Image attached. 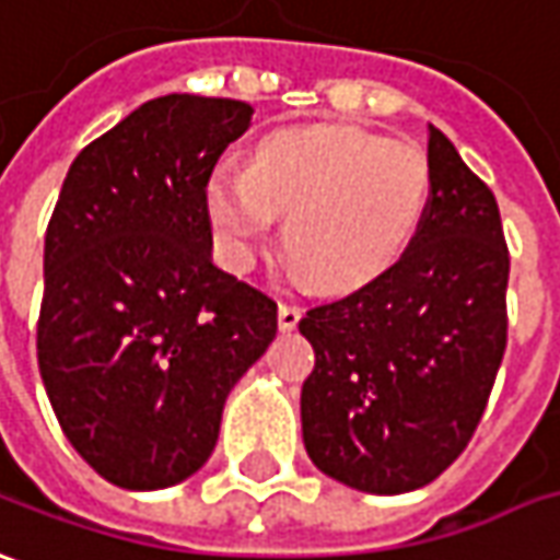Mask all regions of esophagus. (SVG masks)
<instances>
[{
  "mask_svg": "<svg viewBox=\"0 0 560 560\" xmlns=\"http://www.w3.org/2000/svg\"><path fill=\"white\" fill-rule=\"evenodd\" d=\"M300 315H303V310H300L296 303H281V306H279V328L281 330H294L296 322H300Z\"/></svg>",
  "mask_w": 560,
  "mask_h": 560,
  "instance_id": "1",
  "label": "esophagus"
}]
</instances>
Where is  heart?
<instances>
[{
	"mask_svg": "<svg viewBox=\"0 0 560 560\" xmlns=\"http://www.w3.org/2000/svg\"><path fill=\"white\" fill-rule=\"evenodd\" d=\"M432 192L420 147L355 128H288L254 165L226 162L208 184V214L235 266H250L276 214L284 245L325 288L374 279L408 248Z\"/></svg>",
	"mask_w": 560,
	"mask_h": 560,
	"instance_id": "1",
	"label": "heart"
}]
</instances>
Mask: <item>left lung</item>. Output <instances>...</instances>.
I'll return each instance as SVG.
<instances>
[{"label":"left lung","instance_id":"left-lung-1","mask_svg":"<svg viewBox=\"0 0 560 560\" xmlns=\"http://www.w3.org/2000/svg\"><path fill=\"white\" fill-rule=\"evenodd\" d=\"M432 192L405 254L312 306L303 444L318 469L368 493L435 481L481 423L509 337V248L490 186L429 128Z\"/></svg>","mask_w":560,"mask_h":560}]
</instances>
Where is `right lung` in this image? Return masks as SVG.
<instances>
[{
    "instance_id": "add662e5",
    "label": "right lung",
    "mask_w": 560,
    "mask_h": 560,
    "mask_svg": "<svg viewBox=\"0 0 560 560\" xmlns=\"http://www.w3.org/2000/svg\"><path fill=\"white\" fill-rule=\"evenodd\" d=\"M245 101L168 94L91 140L45 232L36 359L75 454L125 490L201 469L279 306L211 257L208 180Z\"/></svg>"
}]
</instances>
